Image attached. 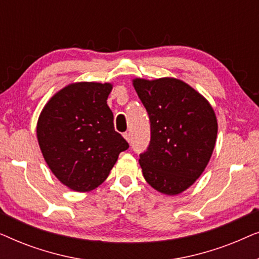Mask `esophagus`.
Here are the masks:
<instances>
[{
    "label": "esophagus",
    "instance_id": "34e87169",
    "mask_svg": "<svg viewBox=\"0 0 259 259\" xmlns=\"http://www.w3.org/2000/svg\"><path fill=\"white\" fill-rule=\"evenodd\" d=\"M123 138H125V139L128 141V143H131V139H132V138H131V133L130 132L123 133Z\"/></svg>",
    "mask_w": 259,
    "mask_h": 259
}]
</instances>
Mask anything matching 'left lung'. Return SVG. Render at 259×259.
Listing matches in <instances>:
<instances>
[{"mask_svg":"<svg viewBox=\"0 0 259 259\" xmlns=\"http://www.w3.org/2000/svg\"><path fill=\"white\" fill-rule=\"evenodd\" d=\"M133 86L151 121L150 145L139 159L144 178L175 196L206 167L217 138L215 114L206 99L180 80L136 79Z\"/></svg>","mask_w":259,"mask_h":259,"instance_id":"left-lung-1","label":"left lung"}]
</instances>
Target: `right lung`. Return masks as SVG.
<instances>
[{
  "mask_svg": "<svg viewBox=\"0 0 259 259\" xmlns=\"http://www.w3.org/2000/svg\"><path fill=\"white\" fill-rule=\"evenodd\" d=\"M111 83L77 82L58 92L37 121V140L49 168L77 192L107 178L120 152L130 147L114 130L107 105Z\"/></svg>",
  "mask_w": 259,
  "mask_h": 259,
  "instance_id": "obj_1",
  "label": "right lung"
}]
</instances>
